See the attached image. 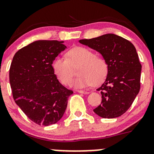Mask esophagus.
<instances>
[{
  "mask_svg": "<svg viewBox=\"0 0 154 154\" xmlns=\"http://www.w3.org/2000/svg\"><path fill=\"white\" fill-rule=\"evenodd\" d=\"M77 92L78 93H81V94H88V91H83V90H77Z\"/></svg>",
  "mask_w": 154,
  "mask_h": 154,
  "instance_id": "34e87169",
  "label": "esophagus"
}]
</instances>
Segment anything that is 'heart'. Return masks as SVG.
I'll return each instance as SVG.
<instances>
[{
	"mask_svg": "<svg viewBox=\"0 0 154 154\" xmlns=\"http://www.w3.org/2000/svg\"><path fill=\"white\" fill-rule=\"evenodd\" d=\"M66 57H57L53 62V69L58 80L66 86L71 84L74 71L77 68L78 77L74 86L86 88L91 85L98 86L106 78L109 66L106 60L97 57L91 50L84 47H74L66 52Z\"/></svg>",
	"mask_w": 154,
	"mask_h": 154,
	"instance_id": "1",
	"label": "heart"
}]
</instances>
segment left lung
Listing matches in <instances>:
<instances>
[{"label": "left lung", "mask_w": 154, "mask_h": 154, "mask_svg": "<svg viewBox=\"0 0 154 154\" xmlns=\"http://www.w3.org/2000/svg\"><path fill=\"white\" fill-rule=\"evenodd\" d=\"M79 42L100 53L109 66L106 80L97 89L101 94V103L93 111L103 119L122 116L140 90L142 65L134 45L112 33Z\"/></svg>", "instance_id": "left-lung-1"}]
</instances>
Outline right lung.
<instances>
[{
  "label": "right lung",
  "instance_id": "obj_1",
  "mask_svg": "<svg viewBox=\"0 0 154 154\" xmlns=\"http://www.w3.org/2000/svg\"><path fill=\"white\" fill-rule=\"evenodd\" d=\"M63 42L39 40L15 53L10 68V83L16 104L32 122L48 126L63 117L72 90L63 86L53 62L66 46Z\"/></svg>",
  "mask_w": 154,
  "mask_h": 154
}]
</instances>
